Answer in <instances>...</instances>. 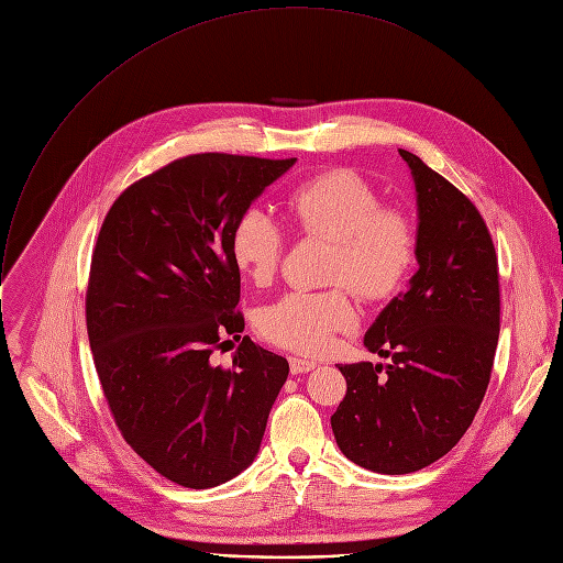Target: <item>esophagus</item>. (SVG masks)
<instances>
[{"label":"esophagus","instance_id":"esophagus-1","mask_svg":"<svg viewBox=\"0 0 563 563\" xmlns=\"http://www.w3.org/2000/svg\"><path fill=\"white\" fill-rule=\"evenodd\" d=\"M313 367H316V361H307V358H298V356L289 358L291 374H305V372H311Z\"/></svg>","mask_w":563,"mask_h":563}]
</instances>
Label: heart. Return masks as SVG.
<instances>
[{
    "label": "heart",
    "mask_w": 563,
    "mask_h": 563,
    "mask_svg": "<svg viewBox=\"0 0 563 563\" xmlns=\"http://www.w3.org/2000/svg\"><path fill=\"white\" fill-rule=\"evenodd\" d=\"M287 209L305 235L334 243L330 283L350 285L365 300H383L408 280L417 258L415 227L406 213L383 207L363 176L347 169L316 176L289 194ZM285 245L283 224L265 207L245 209L231 229V256L258 285L276 276ZM356 323L345 287L289 291L258 313L265 341L300 354L325 352Z\"/></svg>",
    "instance_id": "obj_1"
}]
</instances>
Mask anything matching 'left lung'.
Listing matches in <instances>:
<instances>
[{"mask_svg": "<svg viewBox=\"0 0 563 563\" xmlns=\"http://www.w3.org/2000/svg\"><path fill=\"white\" fill-rule=\"evenodd\" d=\"M417 189V261L365 334L367 361L339 367L332 415L341 452L378 474L417 472L448 454L486 396L499 341V265L476 207L423 159L398 148Z\"/></svg>", "mask_w": 563, "mask_h": 563, "instance_id": "8db88e82", "label": "left lung"}]
</instances>
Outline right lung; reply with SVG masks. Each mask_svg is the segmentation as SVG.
<instances>
[{"mask_svg":"<svg viewBox=\"0 0 563 563\" xmlns=\"http://www.w3.org/2000/svg\"><path fill=\"white\" fill-rule=\"evenodd\" d=\"M296 157L196 153L133 183L93 250L87 330L124 441L185 488L224 484L256 459L289 363L240 341L231 367L209 361L240 339L238 216Z\"/></svg>","mask_w":563,"mask_h":563,"instance_id":"obj_1","label":"right lung"}]
</instances>
